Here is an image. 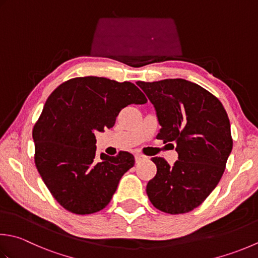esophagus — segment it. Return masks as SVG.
<instances>
[{
  "mask_svg": "<svg viewBox=\"0 0 258 258\" xmlns=\"http://www.w3.org/2000/svg\"><path fill=\"white\" fill-rule=\"evenodd\" d=\"M145 159H146V156L143 155V154H141V153H136V154H135V161H136V163L142 162V161L145 160Z\"/></svg>",
  "mask_w": 258,
  "mask_h": 258,
  "instance_id": "esophagus-1",
  "label": "esophagus"
}]
</instances>
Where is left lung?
I'll use <instances>...</instances> for the list:
<instances>
[{
  "instance_id": "1",
  "label": "left lung",
  "mask_w": 258,
  "mask_h": 258,
  "mask_svg": "<svg viewBox=\"0 0 258 258\" xmlns=\"http://www.w3.org/2000/svg\"><path fill=\"white\" fill-rule=\"evenodd\" d=\"M154 105L161 125L156 139L175 142L179 160L170 166L155 156L156 174L146 194L156 209L185 214L206 200L221 179L233 149L230 123L220 100L185 79L138 82Z\"/></svg>"
}]
</instances>
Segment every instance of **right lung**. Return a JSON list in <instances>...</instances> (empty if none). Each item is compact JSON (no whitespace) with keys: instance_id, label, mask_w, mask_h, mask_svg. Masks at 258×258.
Instances as JSON below:
<instances>
[{"instance_id":"add662e5","label":"right lung","mask_w":258,"mask_h":258,"mask_svg":"<svg viewBox=\"0 0 258 258\" xmlns=\"http://www.w3.org/2000/svg\"><path fill=\"white\" fill-rule=\"evenodd\" d=\"M130 82L77 77L55 88L34 124V163L53 198L66 210L89 215L109 204L134 155L96 156L95 132L113 127L122 108L145 104Z\"/></svg>"}]
</instances>
